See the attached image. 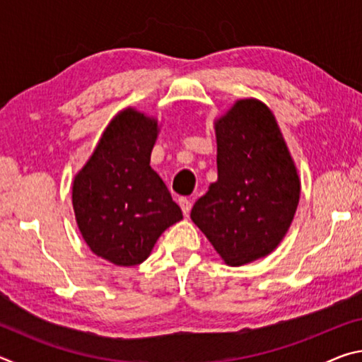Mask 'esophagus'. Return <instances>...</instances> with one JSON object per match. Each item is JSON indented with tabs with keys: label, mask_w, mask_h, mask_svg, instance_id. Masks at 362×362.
Masks as SVG:
<instances>
[{
	"label": "esophagus",
	"mask_w": 362,
	"mask_h": 362,
	"mask_svg": "<svg viewBox=\"0 0 362 362\" xmlns=\"http://www.w3.org/2000/svg\"><path fill=\"white\" fill-rule=\"evenodd\" d=\"M179 204H180V207H182L183 216H188L189 211H192V201H189L188 198H180V199H179Z\"/></svg>",
	"instance_id": "esophagus-1"
}]
</instances>
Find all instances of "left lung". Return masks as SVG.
<instances>
[{
  "label": "left lung",
  "mask_w": 362,
  "mask_h": 362,
  "mask_svg": "<svg viewBox=\"0 0 362 362\" xmlns=\"http://www.w3.org/2000/svg\"><path fill=\"white\" fill-rule=\"evenodd\" d=\"M217 182L189 217L230 267L272 254L296 216L300 177L272 110L241 99L214 121Z\"/></svg>",
  "instance_id": "left-lung-1"
}]
</instances>
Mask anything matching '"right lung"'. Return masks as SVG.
<instances>
[{
    "mask_svg": "<svg viewBox=\"0 0 362 362\" xmlns=\"http://www.w3.org/2000/svg\"><path fill=\"white\" fill-rule=\"evenodd\" d=\"M158 134L156 118L132 107L121 110L73 179L71 203L83 240L113 265L142 263L164 230L183 218L150 166Z\"/></svg>",
    "mask_w": 362,
    "mask_h": 362,
    "instance_id": "obj_1",
    "label": "right lung"
}]
</instances>
